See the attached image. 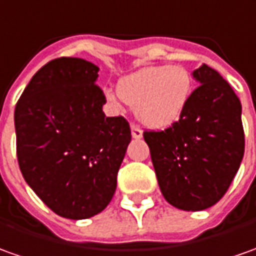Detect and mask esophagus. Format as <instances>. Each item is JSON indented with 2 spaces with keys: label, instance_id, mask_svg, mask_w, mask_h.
<instances>
[{
  "label": "esophagus",
  "instance_id": "34e87169",
  "mask_svg": "<svg viewBox=\"0 0 256 256\" xmlns=\"http://www.w3.org/2000/svg\"><path fill=\"white\" fill-rule=\"evenodd\" d=\"M132 136H133V138H142V128H138L137 124H132Z\"/></svg>",
  "mask_w": 256,
  "mask_h": 256
}]
</instances>
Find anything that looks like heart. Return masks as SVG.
<instances>
[{"instance_id":"heart-1","label":"heart","mask_w":256,"mask_h":256,"mask_svg":"<svg viewBox=\"0 0 256 256\" xmlns=\"http://www.w3.org/2000/svg\"><path fill=\"white\" fill-rule=\"evenodd\" d=\"M194 91L192 74L182 66H152L122 78L118 94L123 102L134 106L138 120L148 128L171 126L185 112ZM106 98L116 99L106 92Z\"/></svg>"}]
</instances>
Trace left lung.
I'll use <instances>...</instances> for the list:
<instances>
[{
  "instance_id": "1",
  "label": "left lung",
  "mask_w": 256,
  "mask_h": 256,
  "mask_svg": "<svg viewBox=\"0 0 256 256\" xmlns=\"http://www.w3.org/2000/svg\"><path fill=\"white\" fill-rule=\"evenodd\" d=\"M199 86L179 120L146 130L160 189L168 203L199 212L216 204L230 188L244 157L241 102L216 70H194Z\"/></svg>"
}]
</instances>
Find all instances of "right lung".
Here are the masks:
<instances>
[{
    "label": "right lung",
    "mask_w": 256,
    "mask_h": 256,
    "mask_svg": "<svg viewBox=\"0 0 256 256\" xmlns=\"http://www.w3.org/2000/svg\"><path fill=\"white\" fill-rule=\"evenodd\" d=\"M92 62L60 57L44 64L15 106L16 157L26 184L56 214L82 220L114 198L132 132L106 118Z\"/></svg>",
    "instance_id": "1"
}]
</instances>
